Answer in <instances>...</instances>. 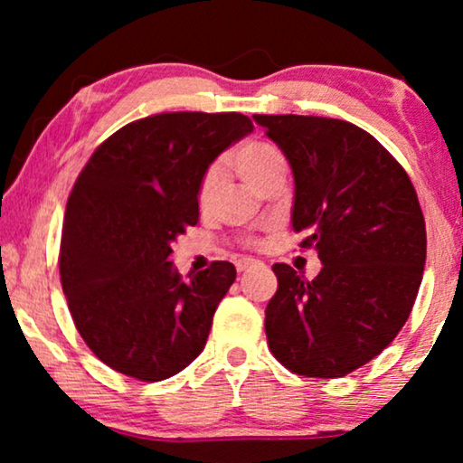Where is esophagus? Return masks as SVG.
<instances>
[{
    "label": "esophagus",
    "mask_w": 463,
    "mask_h": 463,
    "mask_svg": "<svg viewBox=\"0 0 463 463\" xmlns=\"http://www.w3.org/2000/svg\"><path fill=\"white\" fill-rule=\"evenodd\" d=\"M252 265H257L255 259H238V261H236V269H238V271H246L249 268H252Z\"/></svg>",
    "instance_id": "1"
}]
</instances>
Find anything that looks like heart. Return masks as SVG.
Here are the masks:
<instances>
[{
    "mask_svg": "<svg viewBox=\"0 0 463 463\" xmlns=\"http://www.w3.org/2000/svg\"><path fill=\"white\" fill-rule=\"evenodd\" d=\"M232 166L250 187L259 189L271 175L287 170V157L274 143L265 141V138H249L232 154ZM221 183H223V168L221 164H211L202 173L198 189H195V202L202 213H208L214 206Z\"/></svg>",
    "mask_w": 463,
    "mask_h": 463,
    "instance_id": "heart-1",
    "label": "heart"
}]
</instances>
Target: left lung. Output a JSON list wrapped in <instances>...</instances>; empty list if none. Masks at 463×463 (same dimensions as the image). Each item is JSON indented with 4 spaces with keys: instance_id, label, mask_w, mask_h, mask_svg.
Here are the masks:
<instances>
[{
    "instance_id": "8db88e82",
    "label": "left lung",
    "mask_w": 463,
    "mask_h": 463,
    "mask_svg": "<svg viewBox=\"0 0 463 463\" xmlns=\"http://www.w3.org/2000/svg\"><path fill=\"white\" fill-rule=\"evenodd\" d=\"M295 176L293 230L316 249L306 280L274 263L265 335L278 363L306 377H344L388 347L407 322L426 265V221L394 156L344 119L252 116Z\"/></svg>"
}]
</instances>
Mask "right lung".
I'll list each match as a JSON object with an SVG mask.
<instances>
[{"label":"right lung","mask_w":463,"mask_h":463,"mask_svg":"<svg viewBox=\"0 0 463 463\" xmlns=\"http://www.w3.org/2000/svg\"><path fill=\"white\" fill-rule=\"evenodd\" d=\"M249 132L242 113H157L113 132L81 168L62 223L61 284L81 339L113 371L162 382L204 350L236 268L213 261L183 280L170 242L198 223L208 164Z\"/></svg>","instance_id":"obj_1"}]
</instances>
